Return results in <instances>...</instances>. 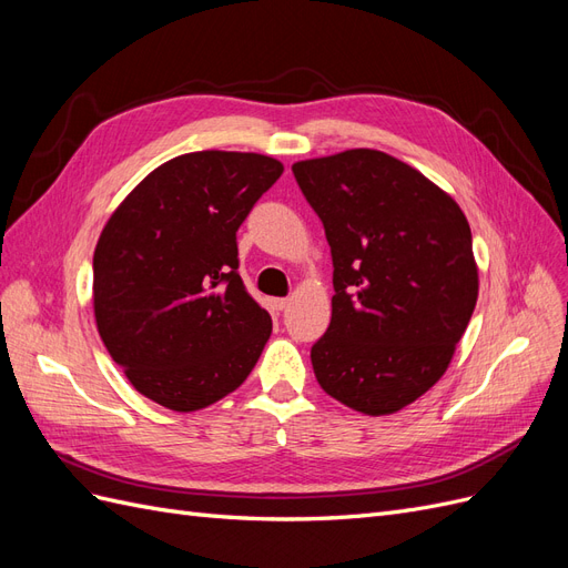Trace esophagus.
<instances>
[{
    "label": "esophagus",
    "instance_id": "1",
    "mask_svg": "<svg viewBox=\"0 0 568 568\" xmlns=\"http://www.w3.org/2000/svg\"><path fill=\"white\" fill-rule=\"evenodd\" d=\"M288 303H291L288 298H270V307H272L274 313H282V311H286Z\"/></svg>",
    "mask_w": 568,
    "mask_h": 568
}]
</instances>
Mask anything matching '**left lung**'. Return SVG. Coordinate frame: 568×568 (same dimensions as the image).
Wrapping results in <instances>:
<instances>
[{
  "label": "left lung",
  "mask_w": 568,
  "mask_h": 568,
  "mask_svg": "<svg viewBox=\"0 0 568 568\" xmlns=\"http://www.w3.org/2000/svg\"><path fill=\"white\" fill-rule=\"evenodd\" d=\"M332 246V322L311 351L324 393L393 415L448 369L478 298L471 230L457 201L376 149L294 163Z\"/></svg>",
  "instance_id": "8db88e82"
}]
</instances>
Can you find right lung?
Returning a JSON list of instances; mask_svg holds the SVG:
<instances>
[{"mask_svg":"<svg viewBox=\"0 0 568 568\" xmlns=\"http://www.w3.org/2000/svg\"><path fill=\"white\" fill-rule=\"evenodd\" d=\"M282 173L263 153H182L136 184L101 230L97 329L149 400L196 412L255 367L272 320L236 272V230Z\"/></svg>","mask_w":568,"mask_h":568,"instance_id":"add662e5","label":"right lung"}]
</instances>
